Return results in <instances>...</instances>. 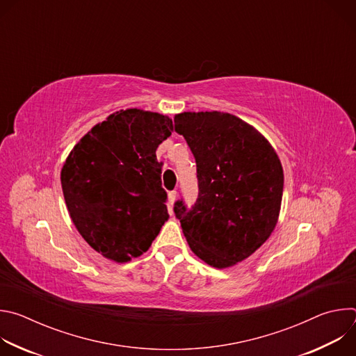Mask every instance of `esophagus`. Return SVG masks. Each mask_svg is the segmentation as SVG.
Returning a JSON list of instances; mask_svg holds the SVG:
<instances>
[{"label": "esophagus", "mask_w": 356, "mask_h": 356, "mask_svg": "<svg viewBox=\"0 0 356 356\" xmlns=\"http://www.w3.org/2000/svg\"><path fill=\"white\" fill-rule=\"evenodd\" d=\"M168 197H169V204H168V206H169V213L172 214V213H173V204H175V201H176V197H177V191H176V190L170 191Z\"/></svg>", "instance_id": "obj_1"}]
</instances>
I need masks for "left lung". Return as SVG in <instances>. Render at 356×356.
<instances>
[{"instance_id": "left-lung-1", "label": "left lung", "mask_w": 356, "mask_h": 356, "mask_svg": "<svg viewBox=\"0 0 356 356\" xmlns=\"http://www.w3.org/2000/svg\"><path fill=\"white\" fill-rule=\"evenodd\" d=\"M197 163L198 198L175 206L195 257L227 269L272 235L280 214L283 168L270 142L246 121L221 111L175 115Z\"/></svg>"}]
</instances>
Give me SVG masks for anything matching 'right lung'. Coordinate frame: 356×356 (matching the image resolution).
Returning <instances> with one entry per match:
<instances>
[{
  "instance_id": "obj_1",
  "label": "right lung",
  "mask_w": 356,
  "mask_h": 356,
  "mask_svg": "<svg viewBox=\"0 0 356 356\" xmlns=\"http://www.w3.org/2000/svg\"><path fill=\"white\" fill-rule=\"evenodd\" d=\"M173 132L168 115L120 110L95 124L60 172L70 218L84 241L117 264L146 252L169 220L156 149Z\"/></svg>"
}]
</instances>
